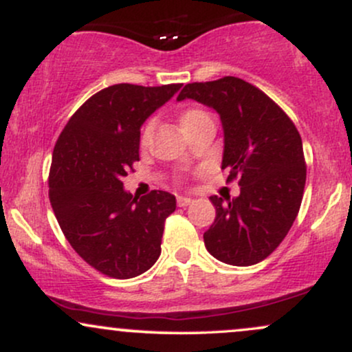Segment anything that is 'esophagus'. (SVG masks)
<instances>
[{"label":"esophagus","instance_id":"1","mask_svg":"<svg viewBox=\"0 0 352 352\" xmlns=\"http://www.w3.org/2000/svg\"><path fill=\"white\" fill-rule=\"evenodd\" d=\"M177 204H179V207H187V205L193 204V199H190V197H177Z\"/></svg>","mask_w":352,"mask_h":352}]
</instances>
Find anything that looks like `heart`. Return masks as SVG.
I'll return each mask as SVG.
<instances>
[{
    "label": "heart",
    "mask_w": 352,
    "mask_h": 352,
    "mask_svg": "<svg viewBox=\"0 0 352 352\" xmlns=\"http://www.w3.org/2000/svg\"><path fill=\"white\" fill-rule=\"evenodd\" d=\"M205 117H208V114L207 112L200 111V109H185V111L180 114V125H182V129H184L185 134H187L190 129L195 127L200 120H204ZM151 132H152V124H147L144 127V132H142V142L144 144L147 142L148 137H151Z\"/></svg>",
    "instance_id": "b5f03b06"
}]
</instances>
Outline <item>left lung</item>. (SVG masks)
Segmentation results:
<instances>
[{
  "label": "left lung",
  "instance_id": "obj_1",
  "mask_svg": "<svg viewBox=\"0 0 352 352\" xmlns=\"http://www.w3.org/2000/svg\"><path fill=\"white\" fill-rule=\"evenodd\" d=\"M184 99L218 112L221 168L240 185L235 199L210 197L217 217L204 233L205 246L227 265L260 263L285 240L300 212L306 184L300 132L263 91L233 76L187 84L177 98Z\"/></svg>",
  "mask_w": 352,
  "mask_h": 352
}]
</instances>
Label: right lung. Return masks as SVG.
<instances>
[{
    "instance_id": "add662e5",
    "label": "right lung",
    "mask_w": 352,
    "mask_h": 352,
    "mask_svg": "<svg viewBox=\"0 0 352 352\" xmlns=\"http://www.w3.org/2000/svg\"><path fill=\"white\" fill-rule=\"evenodd\" d=\"M180 87L102 89L74 112L54 145L51 207L74 252L106 276H139L160 256L175 197L162 190L132 197L122 179L139 160L142 124Z\"/></svg>"
}]
</instances>
